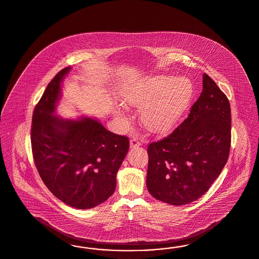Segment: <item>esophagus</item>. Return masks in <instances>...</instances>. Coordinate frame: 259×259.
Wrapping results in <instances>:
<instances>
[{"label":"esophagus","instance_id":"1","mask_svg":"<svg viewBox=\"0 0 259 259\" xmlns=\"http://www.w3.org/2000/svg\"><path fill=\"white\" fill-rule=\"evenodd\" d=\"M141 145H142V143L139 142L138 139L132 138V139L130 140V147H131V148H136V147H139V146H141Z\"/></svg>","mask_w":259,"mask_h":259}]
</instances>
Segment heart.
Returning a JSON list of instances; mask_svg holds the SVG:
<instances>
[{
	"instance_id": "1",
	"label": "heart",
	"mask_w": 259,
	"mask_h": 259,
	"mask_svg": "<svg viewBox=\"0 0 259 259\" xmlns=\"http://www.w3.org/2000/svg\"><path fill=\"white\" fill-rule=\"evenodd\" d=\"M126 104L141 108V120L151 132L163 133L178 122L193 96L187 77L159 74L134 81L122 91Z\"/></svg>"
}]
</instances>
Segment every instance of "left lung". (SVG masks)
I'll return each mask as SVG.
<instances>
[{"label": "left lung", "instance_id": "8db88e82", "mask_svg": "<svg viewBox=\"0 0 259 259\" xmlns=\"http://www.w3.org/2000/svg\"><path fill=\"white\" fill-rule=\"evenodd\" d=\"M230 101L207 74L188 117L166 138L148 145L146 186L152 196L173 205L196 201L210 188L231 148Z\"/></svg>", "mask_w": 259, "mask_h": 259}]
</instances>
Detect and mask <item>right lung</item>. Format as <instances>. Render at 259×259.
<instances>
[{"label":"right lung","instance_id":"right-lung-1","mask_svg":"<svg viewBox=\"0 0 259 259\" xmlns=\"http://www.w3.org/2000/svg\"><path fill=\"white\" fill-rule=\"evenodd\" d=\"M71 69L54 76L34 108L31 147L39 175L54 196L72 207L89 209L115 192L129 139L108 131L93 117L54 115L61 83Z\"/></svg>","mask_w":259,"mask_h":259}]
</instances>
